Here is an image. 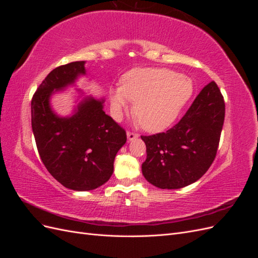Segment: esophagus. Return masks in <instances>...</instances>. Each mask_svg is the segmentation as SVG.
Wrapping results in <instances>:
<instances>
[{
  "instance_id": "obj_1",
  "label": "esophagus",
  "mask_w": 258,
  "mask_h": 258,
  "mask_svg": "<svg viewBox=\"0 0 258 258\" xmlns=\"http://www.w3.org/2000/svg\"><path fill=\"white\" fill-rule=\"evenodd\" d=\"M138 137H139V135L136 134V132H132V131H128L127 132V138H128L129 141H132V140L138 138Z\"/></svg>"
}]
</instances>
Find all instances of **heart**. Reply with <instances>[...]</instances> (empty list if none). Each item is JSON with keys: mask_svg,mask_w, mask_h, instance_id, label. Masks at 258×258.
Here are the masks:
<instances>
[{"mask_svg": "<svg viewBox=\"0 0 258 258\" xmlns=\"http://www.w3.org/2000/svg\"><path fill=\"white\" fill-rule=\"evenodd\" d=\"M191 93V81L185 76L169 69L138 68L121 77L111 102L117 117L127 108L126 98L134 102L132 114L140 126L158 132L174 121Z\"/></svg>", "mask_w": 258, "mask_h": 258, "instance_id": "1", "label": "heart"}]
</instances>
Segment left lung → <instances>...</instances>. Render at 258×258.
Here are the masks:
<instances>
[{"instance_id":"obj_1","label":"left lung","mask_w":258,"mask_h":258,"mask_svg":"<svg viewBox=\"0 0 258 258\" xmlns=\"http://www.w3.org/2000/svg\"><path fill=\"white\" fill-rule=\"evenodd\" d=\"M224 118V97L211 82L172 128L141 136L147 153L142 163L144 177L162 189L182 188L198 181L216 157Z\"/></svg>"}]
</instances>
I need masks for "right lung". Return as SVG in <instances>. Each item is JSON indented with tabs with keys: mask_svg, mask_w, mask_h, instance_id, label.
I'll return each mask as SVG.
<instances>
[{
	"mask_svg": "<svg viewBox=\"0 0 258 258\" xmlns=\"http://www.w3.org/2000/svg\"><path fill=\"white\" fill-rule=\"evenodd\" d=\"M85 62L60 66L45 77L31 101V123L42 162L67 188L91 190L113 174L115 156L126 143V131L103 111V100L85 99L63 118L49 105L53 90L85 74Z\"/></svg>",
	"mask_w": 258,
	"mask_h": 258,
	"instance_id": "add662e5",
	"label": "right lung"
}]
</instances>
